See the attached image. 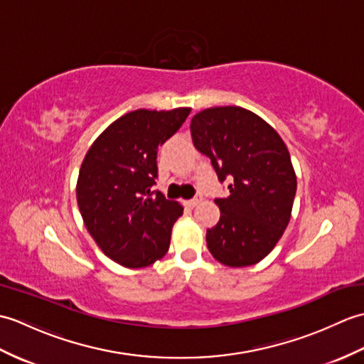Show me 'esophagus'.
Wrapping results in <instances>:
<instances>
[{
  "instance_id": "34e87169",
  "label": "esophagus",
  "mask_w": 364,
  "mask_h": 364,
  "mask_svg": "<svg viewBox=\"0 0 364 364\" xmlns=\"http://www.w3.org/2000/svg\"><path fill=\"white\" fill-rule=\"evenodd\" d=\"M203 200V197H202V194H197L194 198L192 200H188L186 202V206H189V208H194V206H197L200 202H202Z\"/></svg>"
}]
</instances>
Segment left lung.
Instances as JSON below:
<instances>
[{"mask_svg":"<svg viewBox=\"0 0 364 364\" xmlns=\"http://www.w3.org/2000/svg\"><path fill=\"white\" fill-rule=\"evenodd\" d=\"M196 149L211 159L230 196L215 198L218 225L206 230L213 257L230 267L257 264L288 227L297 178L288 146L259 115L239 106L200 111L191 120Z\"/></svg>","mask_w":364,"mask_h":364,"instance_id":"obj_1","label":"left lung"}]
</instances>
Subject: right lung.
I'll return each instance as SVG.
<instances>
[{"instance_id":"obj_1","label":"right lung","mask_w":364,"mask_h":364,"mask_svg":"<svg viewBox=\"0 0 364 364\" xmlns=\"http://www.w3.org/2000/svg\"><path fill=\"white\" fill-rule=\"evenodd\" d=\"M189 112L191 107L128 112L112 122L84 156L76 183L84 225L120 266H150L168 250L183 206L151 189L158 178L156 154Z\"/></svg>"}]
</instances>
